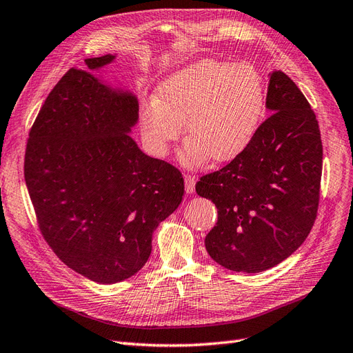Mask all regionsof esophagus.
<instances>
[{
	"instance_id": "esophagus-1",
	"label": "esophagus",
	"mask_w": 353,
	"mask_h": 353,
	"mask_svg": "<svg viewBox=\"0 0 353 353\" xmlns=\"http://www.w3.org/2000/svg\"><path fill=\"white\" fill-rule=\"evenodd\" d=\"M194 183H196V179H194V176H189V174L185 176V188L189 194L194 192Z\"/></svg>"
}]
</instances>
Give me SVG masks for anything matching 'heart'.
<instances>
[{"label":"heart","instance_id":"obj_1","mask_svg":"<svg viewBox=\"0 0 353 353\" xmlns=\"http://www.w3.org/2000/svg\"><path fill=\"white\" fill-rule=\"evenodd\" d=\"M263 110V80L252 65L201 59L165 78L141 122L148 145L160 155L183 123L189 139L181 160L193 167L237 159L253 141Z\"/></svg>","mask_w":353,"mask_h":353}]
</instances>
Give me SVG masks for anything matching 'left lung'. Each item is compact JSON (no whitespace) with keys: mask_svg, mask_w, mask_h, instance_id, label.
<instances>
[{"mask_svg":"<svg viewBox=\"0 0 353 353\" xmlns=\"http://www.w3.org/2000/svg\"><path fill=\"white\" fill-rule=\"evenodd\" d=\"M266 108L272 114L245 151L196 183L199 196L218 210L206 252L234 272L279 265L304 243L317 216L323 145L316 114L282 71L270 74Z\"/></svg>","mask_w":353,"mask_h":353,"instance_id":"1","label":"left lung"}]
</instances>
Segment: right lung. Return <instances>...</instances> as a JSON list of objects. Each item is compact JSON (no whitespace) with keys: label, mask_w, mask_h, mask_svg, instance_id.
Returning a JSON list of instances; mask_svg holds the SVG:
<instances>
[{"label":"right lung","mask_w":353,"mask_h":353,"mask_svg":"<svg viewBox=\"0 0 353 353\" xmlns=\"http://www.w3.org/2000/svg\"><path fill=\"white\" fill-rule=\"evenodd\" d=\"M116 55L85 59L100 70ZM138 99L71 68L30 129L24 180L50 249L80 275L116 283L147 263L152 232L183 199L176 167L130 138Z\"/></svg>","instance_id":"add662e5"}]
</instances>
